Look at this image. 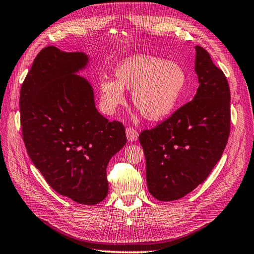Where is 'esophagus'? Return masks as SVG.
Segmentation results:
<instances>
[{
	"label": "esophagus",
	"instance_id": "34e87169",
	"mask_svg": "<svg viewBox=\"0 0 254 254\" xmlns=\"http://www.w3.org/2000/svg\"><path fill=\"white\" fill-rule=\"evenodd\" d=\"M126 132H127V139L129 141H136L138 139V132H137L133 127H127Z\"/></svg>",
	"mask_w": 254,
	"mask_h": 254
}]
</instances>
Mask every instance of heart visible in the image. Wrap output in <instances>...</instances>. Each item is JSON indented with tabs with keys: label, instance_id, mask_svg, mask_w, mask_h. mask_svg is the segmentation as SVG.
<instances>
[{
	"label": "heart",
	"instance_id": "1",
	"mask_svg": "<svg viewBox=\"0 0 254 254\" xmlns=\"http://www.w3.org/2000/svg\"><path fill=\"white\" fill-rule=\"evenodd\" d=\"M114 77H103L99 82L105 110L113 113L125 104V90H128L132 91L134 107L149 121L162 120L177 110L187 82L182 64L152 55L123 61L115 68Z\"/></svg>",
	"mask_w": 254,
	"mask_h": 254
}]
</instances>
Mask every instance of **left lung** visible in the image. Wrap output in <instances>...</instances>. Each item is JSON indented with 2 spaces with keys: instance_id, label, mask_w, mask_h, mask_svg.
I'll return each mask as SVG.
<instances>
[{
  "instance_id": "left-lung-1",
  "label": "left lung",
  "mask_w": 254,
  "mask_h": 254,
  "mask_svg": "<svg viewBox=\"0 0 254 254\" xmlns=\"http://www.w3.org/2000/svg\"><path fill=\"white\" fill-rule=\"evenodd\" d=\"M199 87L190 102L140 133L149 192L159 201L183 198L203 183L222 156L230 134V88L208 52L195 46Z\"/></svg>"
}]
</instances>
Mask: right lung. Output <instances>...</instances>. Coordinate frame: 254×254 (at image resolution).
<instances>
[{"instance_id": "right-lung-1", "label": "right lung", "mask_w": 254, "mask_h": 254, "mask_svg": "<svg viewBox=\"0 0 254 254\" xmlns=\"http://www.w3.org/2000/svg\"><path fill=\"white\" fill-rule=\"evenodd\" d=\"M88 64L84 52L42 49L21 87L20 117L27 154L48 184L95 205L107 195L106 167L127 135L98 112L91 84L78 75Z\"/></svg>"}]
</instances>
